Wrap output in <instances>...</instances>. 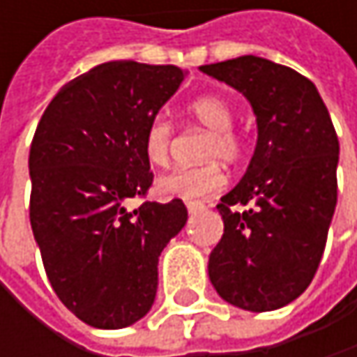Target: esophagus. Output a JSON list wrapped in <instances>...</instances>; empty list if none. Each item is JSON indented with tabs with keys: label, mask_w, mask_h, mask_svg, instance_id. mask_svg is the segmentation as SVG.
Wrapping results in <instances>:
<instances>
[{
	"label": "esophagus",
	"mask_w": 357,
	"mask_h": 357,
	"mask_svg": "<svg viewBox=\"0 0 357 357\" xmlns=\"http://www.w3.org/2000/svg\"><path fill=\"white\" fill-rule=\"evenodd\" d=\"M185 206H188V213H190V215H196V213H200V211H204V208H206L202 202H188Z\"/></svg>",
	"instance_id": "esophagus-1"
}]
</instances>
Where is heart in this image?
Returning a JSON list of instances; mask_svg holds the SVG:
<instances>
[{
	"instance_id": "b5f03b06",
	"label": "heart",
	"mask_w": 357,
	"mask_h": 357,
	"mask_svg": "<svg viewBox=\"0 0 357 357\" xmlns=\"http://www.w3.org/2000/svg\"><path fill=\"white\" fill-rule=\"evenodd\" d=\"M188 115L208 130L202 157L236 161L244 153V140L234 132V109L219 95H202L188 105ZM174 138V126L167 117L157 115L149 121L142 138V151L151 165L165 167L169 163V149ZM225 172L217 161H208L196 167H178L157 179L155 190L163 198L198 200L219 192L225 185Z\"/></svg>"
}]
</instances>
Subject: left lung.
<instances>
[{"label":"left lung","mask_w":357,"mask_h":357,"mask_svg":"<svg viewBox=\"0 0 357 357\" xmlns=\"http://www.w3.org/2000/svg\"><path fill=\"white\" fill-rule=\"evenodd\" d=\"M200 72L240 91L258 128L244 178L217 204L225 229L208 256V279L242 310L283 308L310 285L337 204L331 115L306 76L264 57L242 55Z\"/></svg>","instance_id":"obj_1"}]
</instances>
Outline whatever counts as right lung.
Segmentation results:
<instances>
[{"label": "right lung", "mask_w": 357, "mask_h": 357, "mask_svg": "<svg viewBox=\"0 0 357 357\" xmlns=\"http://www.w3.org/2000/svg\"><path fill=\"white\" fill-rule=\"evenodd\" d=\"M183 78L178 66L107 61L61 86L36 126L31 227L53 291L95 328L146 317L159 256L188 221L179 198L126 204L153 183L144 130Z\"/></svg>", "instance_id": "add662e5"}]
</instances>
